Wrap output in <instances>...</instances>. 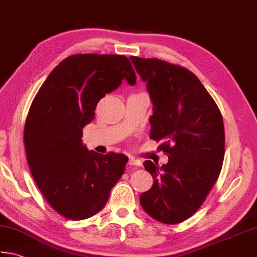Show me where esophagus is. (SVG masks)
Listing matches in <instances>:
<instances>
[{
  "label": "esophagus",
  "instance_id": "obj_1",
  "mask_svg": "<svg viewBox=\"0 0 257 257\" xmlns=\"http://www.w3.org/2000/svg\"><path fill=\"white\" fill-rule=\"evenodd\" d=\"M128 166H135V167H141L142 166V162L140 161V160H137L133 157H131L128 159Z\"/></svg>",
  "mask_w": 257,
  "mask_h": 257
}]
</instances>
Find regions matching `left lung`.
<instances>
[{"instance_id": "1", "label": "left lung", "mask_w": 257, "mask_h": 257, "mask_svg": "<svg viewBox=\"0 0 257 257\" xmlns=\"http://www.w3.org/2000/svg\"><path fill=\"white\" fill-rule=\"evenodd\" d=\"M147 81L153 103L150 138L169 162L145 161L153 186L140 196L149 216L163 224L182 222L199 209L221 171L225 156L222 116L198 77L180 65L131 57Z\"/></svg>"}]
</instances>
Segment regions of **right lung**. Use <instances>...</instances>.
Wrapping results in <instances>:
<instances>
[{
  "label": "right lung",
  "mask_w": 257,
  "mask_h": 257,
  "mask_svg": "<svg viewBox=\"0 0 257 257\" xmlns=\"http://www.w3.org/2000/svg\"><path fill=\"white\" fill-rule=\"evenodd\" d=\"M123 79L137 81L127 57L72 55L50 72L29 109L23 133L29 168L46 200L66 218L97 214L123 176L125 154L88 151L81 140L99 99Z\"/></svg>",
  "instance_id": "obj_1"
}]
</instances>
